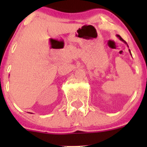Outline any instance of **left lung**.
Wrapping results in <instances>:
<instances>
[{"instance_id":"obj_1","label":"left lung","mask_w":147,"mask_h":147,"mask_svg":"<svg viewBox=\"0 0 147 147\" xmlns=\"http://www.w3.org/2000/svg\"><path fill=\"white\" fill-rule=\"evenodd\" d=\"M117 37H118V38H119V39H120V40H121V41H123V42H125V43H126V44H127V42H126V41H124V40H123V39H122V38H121V37H120L119 35H117ZM127 46H128V45H127ZM129 52H130V50H129ZM130 53H131V52H130Z\"/></svg>"}]
</instances>
